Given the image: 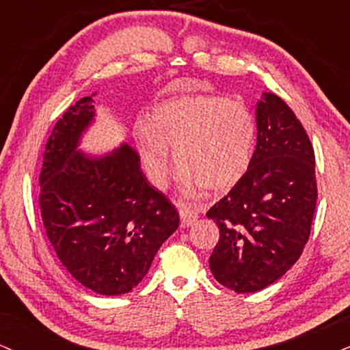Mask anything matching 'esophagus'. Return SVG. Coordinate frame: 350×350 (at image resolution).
<instances>
[{"instance_id":"34e87169","label":"esophagus","mask_w":350,"mask_h":350,"mask_svg":"<svg viewBox=\"0 0 350 350\" xmlns=\"http://www.w3.org/2000/svg\"><path fill=\"white\" fill-rule=\"evenodd\" d=\"M178 213H180V219H182L183 228H190V226L196 221V217H198V215H196L191 208L185 206L182 203H178Z\"/></svg>"}]
</instances>
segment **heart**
Returning a JSON list of instances; mask_svg holds the SVG:
<instances>
[{"label": "heart", "mask_w": 350, "mask_h": 350, "mask_svg": "<svg viewBox=\"0 0 350 350\" xmlns=\"http://www.w3.org/2000/svg\"><path fill=\"white\" fill-rule=\"evenodd\" d=\"M144 168L165 187L175 160L185 191L224 193L245 175L256 144V121L244 103L213 94H185L157 103L134 131Z\"/></svg>", "instance_id": "obj_1"}]
</instances>
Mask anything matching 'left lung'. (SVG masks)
Returning <instances> with one entry per match:
<instances>
[{
  "instance_id": "obj_1",
  "label": "left lung",
  "mask_w": 350,
  "mask_h": 350,
  "mask_svg": "<svg viewBox=\"0 0 350 350\" xmlns=\"http://www.w3.org/2000/svg\"><path fill=\"white\" fill-rule=\"evenodd\" d=\"M257 146L245 175L206 213L219 228L209 269L236 293H256L285 275L301 256L316 198L314 150L282 98L256 103Z\"/></svg>"
}]
</instances>
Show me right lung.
Instances as JSON below:
<instances>
[{"label": "right lung", "instance_id": "add662e5", "mask_svg": "<svg viewBox=\"0 0 350 350\" xmlns=\"http://www.w3.org/2000/svg\"><path fill=\"white\" fill-rule=\"evenodd\" d=\"M94 94L70 106L53 127L39 204L49 241L68 273L94 293L116 297L141 283L180 217L147 182L129 144L106 154L80 150L96 116Z\"/></svg>", "mask_w": 350, "mask_h": 350}]
</instances>
